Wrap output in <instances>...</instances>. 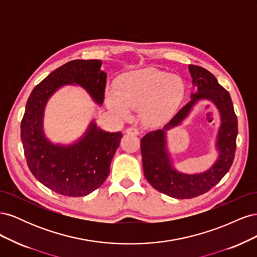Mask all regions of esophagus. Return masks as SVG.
<instances>
[{
    "label": "esophagus",
    "instance_id": "1",
    "mask_svg": "<svg viewBox=\"0 0 257 257\" xmlns=\"http://www.w3.org/2000/svg\"><path fill=\"white\" fill-rule=\"evenodd\" d=\"M126 133H127L128 135H138V134H139V131H138V128H136V127H128V128L126 130Z\"/></svg>",
    "mask_w": 257,
    "mask_h": 257
}]
</instances>
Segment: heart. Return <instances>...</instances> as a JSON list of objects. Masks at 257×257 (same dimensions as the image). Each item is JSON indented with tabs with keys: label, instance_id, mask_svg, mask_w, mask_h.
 <instances>
[{
	"label": "heart",
	"instance_id": "obj_1",
	"mask_svg": "<svg viewBox=\"0 0 257 257\" xmlns=\"http://www.w3.org/2000/svg\"><path fill=\"white\" fill-rule=\"evenodd\" d=\"M184 94L185 83L180 76L145 68L121 77L115 83V93H107L106 102L120 116L128 115L127 108L139 110L146 124L159 126L175 115Z\"/></svg>",
	"mask_w": 257,
	"mask_h": 257
}]
</instances>
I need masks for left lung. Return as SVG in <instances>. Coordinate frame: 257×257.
<instances>
[{
    "mask_svg": "<svg viewBox=\"0 0 257 257\" xmlns=\"http://www.w3.org/2000/svg\"><path fill=\"white\" fill-rule=\"evenodd\" d=\"M189 71L193 78V85L197 91L192 93L190 102L164 127L149 132L141 142L144 174L148 182L159 192L179 199L199 196L220 182L234 161L238 134L237 115L229 93L206 68L189 65ZM201 99L212 101L220 112L221 125L216 143L219 155L215 164L206 172L194 175L183 174L172 166L167 150V131L180 125L192 107Z\"/></svg>",
    "mask_w": 257,
    "mask_h": 257,
    "instance_id": "obj_1",
    "label": "left lung"
}]
</instances>
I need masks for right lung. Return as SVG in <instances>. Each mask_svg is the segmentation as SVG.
Returning <instances> with one entry per match:
<instances>
[{"label":"right lung","instance_id":"1","mask_svg":"<svg viewBox=\"0 0 257 257\" xmlns=\"http://www.w3.org/2000/svg\"><path fill=\"white\" fill-rule=\"evenodd\" d=\"M100 60H74L60 66L31 93L21 121V142L33 176L51 191L64 196H85L98 189L110 172L121 132L110 133L94 121L72 145H56L44 133V111L48 99L61 87L80 85L102 105L107 75Z\"/></svg>","mask_w":257,"mask_h":257}]
</instances>
